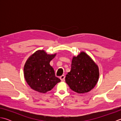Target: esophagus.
<instances>
[{
  "label": "esophagus",
  "instance_id": "obj_1",
  "mask_svg": "<svg viewBox=\"0 0 121 121\" xmlns=\"http://www.w3.org/2000/svg\"><path fill=\"white\" fill-rule=\"evenodd\" d=\"M60 79H61V81H64L65 80V76L64 75H62V76H61L60 77Z\"/></svg>",
  "mask_w": 121,
  "mask_h": 121
}]
</instances>
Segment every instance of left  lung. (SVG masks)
Listing matches in <instances>:
<instances>
[{
	"instance_id": "left-lung-1",
	"label": "left lung",
	"mask_w": 121,
	"mask_h": 121,
	"mask_svg": "<svg viewBox=\"0 0 121 121\" xmlns=\"http://www.w3.org/2000/svg\"><path fill=\"white\" fill-rule=\"evenodd\" d=\"M99 76L98 66L88 55L81 52L73 56L71 70L66 74L65 82L74 91L84 94L94 88Z\"/></svg>"
}]
</instances>
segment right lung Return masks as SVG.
Segmentation results:
<instances>
[{"mask_svg":"<svg viewBox=\"0 0 121 121\" xmlns=\"http://www.w3.org/2000/svg\"><path fill=\"white\" fill-rule=\"evenodd\" d=\"M56 53L48 55L44 50H37L28 58L24 66L25 80L30 88L42 93L51 91L61 80L55 75L50 65Z\"/></svg>","mask_w":121,"mask_h":121,"instance_id":"add662e5","label":"right lung"}]
</instances>
